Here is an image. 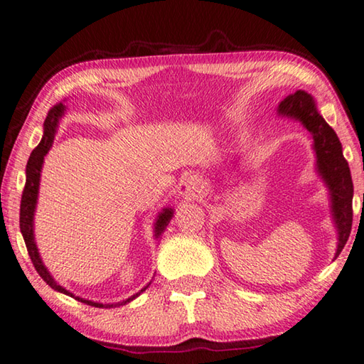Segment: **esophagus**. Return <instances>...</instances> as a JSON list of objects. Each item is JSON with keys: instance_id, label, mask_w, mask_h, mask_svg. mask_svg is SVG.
<instances>
[{"instance_id": "esophagus-1", "label": "esophagus", "mask_w": 364, "mask_h": 364, "mask_svg": "<svg viewBox=\"0 0 364 364\" xmlns=\"http://www.w3.org/2000/svg\"><path fill=\"white\" fill-rule=\"evenodd\" d=\"M203 188H205V182L195 176H188L186 178H182V182L178 183V193L182 196H187L190 200L201 195Z\"/></svg>"}]
</instances>
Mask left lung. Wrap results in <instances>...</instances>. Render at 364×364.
I'll list each match as a JSON object with an SVG mask.
<instances>
[{
	"instance_id": "obj_1",
	"label": "left lung",
	"mask_w": 364,
	"mask_h": 364,
	"mask_svg": "<svg viewBox=\"0 0 364 364\" xmlns=\"http://www.w3.org/2000/svg\"><path fill=\"white\" fill-rule=\"evenodd\" d=\"M278 113L283 117L299 119L314 136V149L316 153V166L321 177L326 182L333 200V215L339 233L336 257L346 246L353 222V182L350 176L347 159L342 155L339 137L323 117L318 113L311 95L297 91L288 95L278 107Z\"/></svg>"
}]
</instances>
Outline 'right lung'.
I'll return each instance as SVG.
<instances>
[{
    "label": "right lung",
    "instance_id": "right-lung-1",
    "mask_svg": "<svg viewBox=\"0 0 364 364\" xmlns=\"http://www.w3.org/2000/svg\"><path fill=\"white\" fill-rule=\"evenodd\" d=\"M62 113H63V104H55L48 112V117H46V119H44V134H43L41 142L35 146L33 151H31V155L28 158V163H27V171H25V174H27V181H25V187H23V192H22V200H21V232H22V237H23V241H25V246H27L28 256L31 259V262H33L36 272L40 273V277L54 291H59V292H63V294H67L70 297H75L78 302L87 304V305H91V307L110 309V307H117V305H124L127 302H131L132 299H136L140 294V292H144L146 288H149V286H145V288L140 292H137L136 296H132L129 299H126V301L119 302V304H114V305L113 304H97V302H92V301H86V299L73 296L72 292L67 291L65 288H62L60 284H57L54 282V278L49 275L46 267L43 265L40 254H38V247L35 245V237H33V214H35V206H36V198H38V187H40V172H41L44 156H46V153L49 151L50 145H53V142H54L57 123H59V118L62 117ZM172 214H174V213H172V209H164V211L158 215V220L155 224V237H159V235L163 233L166 225L169 224Z\"/></svg>",
    "mask_w": 364,
    "mask_h": 364
}]
</instances>
